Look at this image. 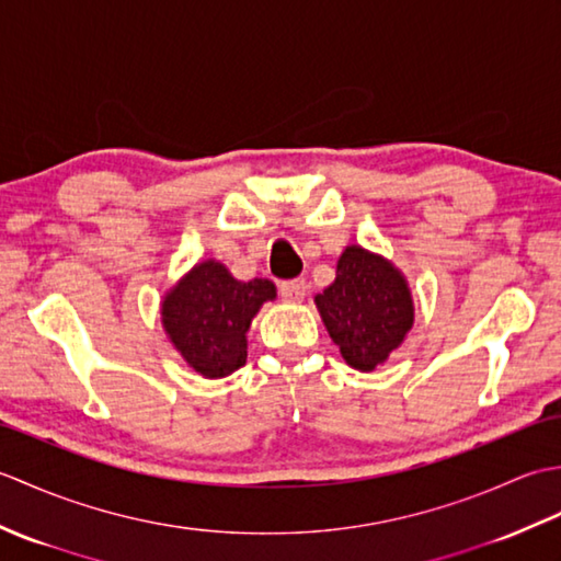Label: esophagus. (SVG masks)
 <instances>
[{
	"label": "esophagus",
	"instance_id": "34e87169",
	"mask_svg": "<svg viewBox=\"0 0 561 561\" xmlns=\"http://www.w3.org/2000/svg\"><path fill=\"white\" fill-rule=\"evenodd\" d=\"M306 282L304 279H291V282H282L279 284V294L284 301L289 304H301L306 299Z\"/></svg>",
	"mask_w": 561,
	"mask_h": 561
}]
</instances>
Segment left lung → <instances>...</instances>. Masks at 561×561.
<instances>
[{
    "label": "left lung",
    "mask_w": 561,
    "mask_h": 561,
    "mask_svg": "<svg viewBox=\"0 0 561 561\" xmlns=\"http://www.w3.org/2000/svg\"><path fill=\"white\" fill-rule=\"evenodd\" d=\"M316 308L342 359L364 374L388 362L414 325L408 277L356 243L342 250L335 282L316 294Z\"/></svg>",
    "instance_id": "obj_1"
}]
</instances>
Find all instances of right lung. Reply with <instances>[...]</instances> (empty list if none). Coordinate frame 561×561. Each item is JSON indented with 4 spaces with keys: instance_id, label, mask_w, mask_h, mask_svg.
<instances>
[{
    "instance_id": "add662e5",
    "label": "right lung",
    "mask_w": 561,
    "mask_h": 561,
    "mask_svg": "<svg viewBox=\"0 0 561 561\" xmlns=\"http://www.w3.org/2000/svg\"><path fill=\"white\" fill-rule=\"evenodd\" d=\"M277 299L270 279L241 282L219 260H202L161 299V325L202 378H226L248 359V330L262 304Z\"/></svg>"
}]
</instances>
